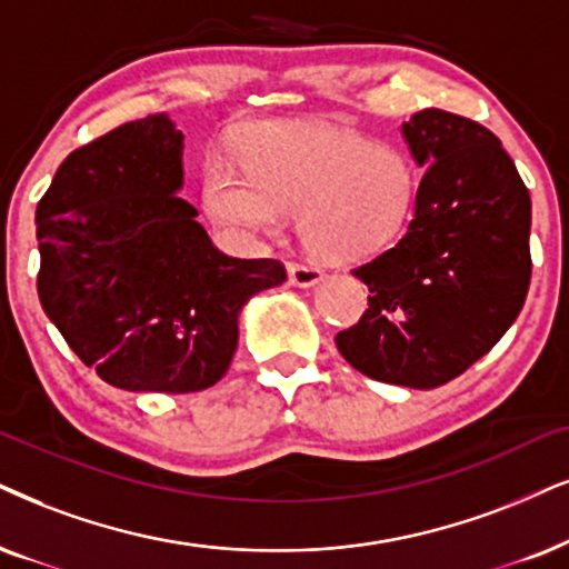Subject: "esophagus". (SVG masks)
Masks as SVG:
<instances>
[{"mask_svg":"<svg viewBox=\"0 0 569 569\" xmlns=\"http://www.w3.org/2000/svg\"><path fill=\"white\" fill-rule=\"evenodd\" d=\"M289 280L293 286H299V289H312V286H318L322 280V272L318 268H312V264L293 262L289 264Z\"/></svg>","mask_w":569,"mask_h":569,"instance_id":"esophagus-1","label":"esophagus"}]
</instances>
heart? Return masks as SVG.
I'll return each instance as SVG.
<instances>
[{"label": "heart", "instance_id": "1", "mask_svg": "<svg viewBox=\"0 0 569 569\" xmlns=\"http://www.w3.org/2000/svg\"><path fill=\"white\" fill-rule=\"evenodd\" d=\"M243 170L218 157L201 186L207 212L228 231L272 236L299 212L315 257L355 264L407 233L420 199V170L407 149L326 123L268 120L241 147Z\"/></svg>", "mask_w": 569, "mask_h": 569}]
</instances>
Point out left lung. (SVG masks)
<instances>
[{"label": "left lung", "mask_w": 569, "mask_h": 569, "mask_svg": "<svg viewBox=\"0 0 569 569\" xmlns=\"http://www.w3.org/2000/svg\"><path fill=\"white\" fill-rule=\"evenodd\" d=\"M422 168L420 199L393 249L355 270L370 307L336 347L362 376L449 383L517 320L530 286V193L501 141L436 110L401 123Z\"/></svg>", "instance_id": "8db88e82"}]
</instances>
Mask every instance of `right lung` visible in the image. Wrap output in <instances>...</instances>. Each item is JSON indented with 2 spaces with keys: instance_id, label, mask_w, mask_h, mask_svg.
Here are the masks:
<instances>
[{
  "instance_id": "add662e5",
  "label": "right lung",
  "mask_w": 569,
  "mask_h": 569,
  "mask_svg": "<svg viewBox=\"0 0 569 569\" xmlns=\"http://www.w3.org/2000/svg\"><path fill=\"white\" fill-rule=\"evenodd\" d=\"M168 114L68 154L36 207L39 299L68 347L126 391L191 393L226 376L251 297L286 268L214 247L183 191Z\"/></svg>"
}]
</instances>
